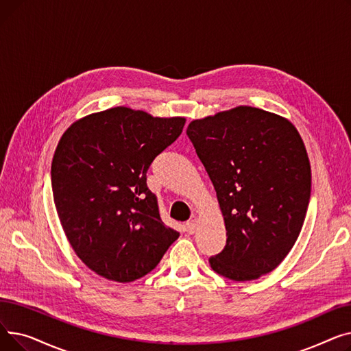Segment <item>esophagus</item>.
Returning a JSON list of instances; mask_svg holds the SVG:
<instances>
[{"label": "esophagus", "instance_id": "34e87169", "mask_svg": "<svg viewBox=\"0 0 351 351\" xmlns=\"http://www.w3.org/2000/svg\"><path fill=\"white\" fill-rule=\"evenodd\" d=\"M196 228H197V220L196 219H192V220H189V222H186V229H188L189 233H195Z\"/></svg>", "mask_w": 351, "mask_h": 351}]
</instances>
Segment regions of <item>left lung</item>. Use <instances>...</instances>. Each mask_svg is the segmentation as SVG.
<instances>
[{
    "label": "left lung",
    "mask_w": 351,
    "mask_h": 351,
    "mask_svg": "<svg viewBox=\"0 0 351 351\" xmlns=\"http://www.w3.org/2000/svg\"><path fill=\"white\" fill-rule=\"evenodd\" d=\"M186 134L226 226L210 267L234 282L259 279L283 262L304 222L311 171L302 136L287 119L252 106L192 121Z\"/></svg>",
    "instance_id": "1"
}]
</instances>
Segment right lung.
<instances>
[{"mask_svg":"<svg viewBox=\"0 0 351 351\" xmlns=\"http://www.w3.org/2000/svg\"><path fill=\"white\" fill-rule=\"evenodd\" d=\"M185 122L117 106L73 122L60 139L51 165L55 208L73 252L102 278H143L179 237L162 222L146 172Z\"/></svg>","mask_w":351,"mask_h":351,"instance_id":"obj_1","label":"right lung"}]
</instances>
